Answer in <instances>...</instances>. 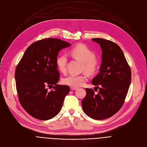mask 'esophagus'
I'll list each match as a JSON object with an SVG mask.
<instances>
[{
    "mask_svg": "<svg viewBox=\"0 0 147 147\" xmlns=\"http://www.w3.org/2000/svg\"><path fill=\"white\" fill-rule=\"evenodd\" d=\"M70 90L73 91V90H77V87H70Z\"/></svg>",
    "mask_w": 147,
    "mask_h": 147,
    "instance_id": "1",
    "label": "esophagus"
}]
</instances>
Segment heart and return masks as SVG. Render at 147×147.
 Wrapping results in <instances>:
<instances>
[{"label":"heart","instance_id":"1","mask_svg":"<svg viewBox=\"0 0 147 147\" xmlns=\"http://www.w3.org/2000/svg\"><path fill=\"white\" fill-rule=\"evenodd\" d=\"M71 55L76 59L83 62L82 69L87 73H94L97 69L99 65L98 59L95 57L94 52L86 45L78 44L71 50ZM67 57L65 55L59 56L56 60V65L59 70L64 73L67 70ZM87 80L86 74L81 75L70 74L62 80V82L65 85L71 87H79Z\"/></svg>","mask_w":147,"mask_h":147}]
</instances>
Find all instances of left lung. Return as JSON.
I'll list each match as a JSON object with an SVG mask.
<instances>
[{"mask_svg":"<svg viewBox=\"0 0 147 147\" xmlns=\"http://www.w3.org/2000/svg\"><path fill=\"white\" fill-rule=\"evenodd\" d=\"M92 40L99 44L102 51L99 73L92 80L99 92L95 94L92 89L86 88L81 105L87 116L103 120L111 117L122 107L131 84V72L117 44L103 38Z\"/></svg>","mask_w":147,"mask_h":147,"instance_id":"left-lung-1","label":"left lung"}]
</instances>
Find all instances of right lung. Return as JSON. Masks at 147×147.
<instances>
[{
    "label": "right lung",
    "mask_w": 147,
    "mask_h": 147,
    "mask_svg": "<svg viewBox=\"0 0 147 147\" xmlns=\"http://www.w3.org/2000/svg\"><path fill=\"white\" fill-rule=\"evenodd\" d=\"M70 46L59 39L38 40L27 49L17 66L15 80L19 101L35 119L47 120L56 116L70 92L68 86L57 84L59 73L56 65L59 52ZM51 86L53 89L48 91Z\"/></svg>",
    "instance_id": "add662e5"
}]
</instances>
